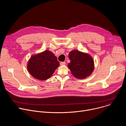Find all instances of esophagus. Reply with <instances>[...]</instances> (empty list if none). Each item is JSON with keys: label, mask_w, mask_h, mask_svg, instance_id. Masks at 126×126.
<instances>
[{"label": "esophagus", "mask_w": 126, "mask_h": 126, "mask_svg": "<svg viewBox=\"0 0 126 126\" xmlns=\"http://www.w3.org/2000/svg\"><path fill=\"white\" fill-rule=\"evenodd\" d=\"M65 64H66L65 62H60V65H65Z\"/></svg>", "instance_id": "1"}]
</instances>
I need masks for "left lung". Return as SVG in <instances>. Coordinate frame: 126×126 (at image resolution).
I'll use <instances>...</instances> for the list:
<instances>
[{"label":"left lung","mask_w":126,"mask_h":126,"mask_svg":"<svg viewBox=\"0 0 126 126\" xmlns=\"http://www.w3.org/2000/svg\"><path fill=\"white\" fill-rule=\"evenodd\" d=\"M70 62L68 67L72 75L78 79H84L90 75L94 70V60L88 54L77 50L70 52Z\"/></svg>","instance_id":"1"}]
</instances>
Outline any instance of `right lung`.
<instances>
[{
    "mask_svg": "<svg viewBox=\"0 0 126 126\" xmlns=\"http://www.w3.org/2000/svg\"><path fill=\"white\" fill-rule=\"evenodd\" d=\"M59 65L54 54L48 50L30 58L27 64L29 73L36 79L45 80L50 78Z\"/></svg>",
    "mask_w": 126,
    "mask_h": 126,
    "instance_id": "1",
    "label": "right lung"
}]
</instances>
